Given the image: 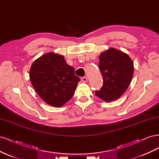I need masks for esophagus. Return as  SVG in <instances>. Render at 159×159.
Wrapping results in <instances>:
<instances>
[{"instance_id": "34e87169", "label": "esophagus", "mask_w": 159, "mask_h": 159, "mask_svg": "<svg viewBox=\"0 0 159 159\" xmlns=\"http://www.w3.org/2000/svg\"><path fill=\"white\" fill-rule=\"evenodd\" d=\"M87 81H88L87 77H83V78H81V81H82V82L85 83Z\"/></svg>"}]
</instances>
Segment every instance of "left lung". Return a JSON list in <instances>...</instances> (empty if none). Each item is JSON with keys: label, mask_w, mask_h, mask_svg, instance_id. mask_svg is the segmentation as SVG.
<instances>
[{"label": "left lung", "mask_w": 159, "mask_h": 159, "mask_svg": "<svg viewBox=\"0 0 159 159\" xmlns=\"http://www.w3.org/2000/svg\"><path fill=\"white\" fill-rule=\"evenodd\" d=\"M99 58L103 84L95 95L110 102L119 98L128 88L134 72L133 63L127 54L115 48L102 52Z\"/></svg>", "instance_id": "obj_1"}]
</instances>
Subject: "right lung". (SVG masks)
<instances>
[{
    "label": "right lung",
    "instance_id": "add662e5",
    "mask_svg": "<svg viewBox=\"0 0 159 159\" xmlns=\"http://www.w3.org/2000/svg\"><path fill=\"white\" fill-rule=\"evenodd\" d=\"M64 57L50 52L32 64L30 80L37 93L52 106L60 107L70 100L80 81Z\"/></svg>",
    "mask_w": 159,
    "mask_h": 159
}]
</instances>
